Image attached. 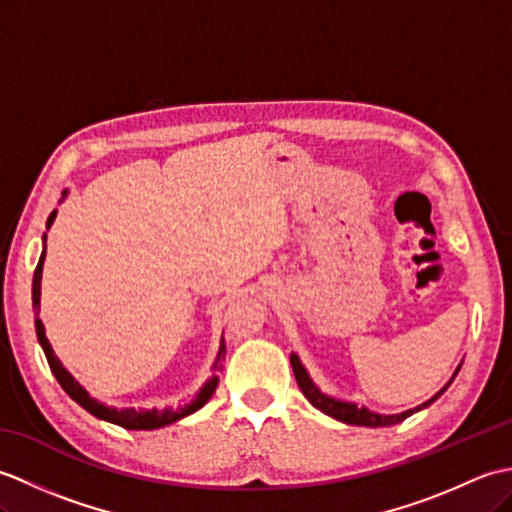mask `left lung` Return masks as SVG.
<instances>
[{
  "label": "left lung",
  "mask_w": 512,
  "mask_h": 512,
  "mask_svg": "<svg viewBox=\"0 0 512 512\" xmlns=\"http://www.w3.org/2000/svg\"><path fill=\"white\" fill-rule=\"evenodd\" d=\"M290 365H292V372H295V378H297V385L301 389V394L306 396L314 407L321 409L323 413H328V416H332L336 420H341L345 424H358V427H389V424H398V422H402L405 418H409L411 413H416V411H420L424 407H429L431 402L438 400L444 394V391H447V387L453 383V378H451L449 383H447V387H444L442 391H438V394L433 396L431 400L422 402V405L416 407V409L396 413V416H380V413H374V411H369L365 407H358V405H354V402H341V400H334L330 396L321 394V391L314 387V383H312L308 372H306V367L301 365L297 354L290 356ZM458 372H460V367L455 369L453 376H458Z\"/></svg>",
  "instance_id": "obj_1"
}]
</instances>
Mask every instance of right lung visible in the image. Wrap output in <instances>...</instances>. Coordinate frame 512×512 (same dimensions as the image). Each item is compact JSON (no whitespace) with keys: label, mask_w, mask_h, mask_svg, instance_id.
I'll return each mask as SVG.
<instances>
[{"label":"right lung","mask_w":512,"mask_h":512,"mask_svg":"<svg viewBox=\"0 0 512 512\" xmlns=\"http://www.w3.org/2000/svg\"><path fill=\"white\" fill-rule=\"evenodd\" d=\"M54 217H57V211H52L50 217H48V228L50 224L54 222ZM43 242H46V235H43ZM43 259H46V246H43V253L39 257V264L35 268V277H32V308H35V328H37V339L43 347V352H46V358H48V365L52 369V374L57 376L59 385L65 389V394H68L72 400L79 402V405L90 411L92 416L101 418V420H107V422H114L118 424V427L123 429H158V427H165V424L169 422H176L184 416H189V413L198 411L202 405H206L209 402V398L213 396V391L217 387V376H213L209 383H206L202 389L198 398H195L189 407H184L180 411H173V409H165V411H158V409H151V411H136V409H112V407H105L101 405L99 400L90 398L88 391H85L76 380L72 378V374L68 372L61 365V361L57 356H54L52 347L46 339V330H43V323L39 319V303H41V270H43ZM226 356V345H224V339H222V345H220V352H217V358H215V365H213V372L220 374L222 372V361Z\"/></svg>","instance_id":"add662e5"}]
</instances>
